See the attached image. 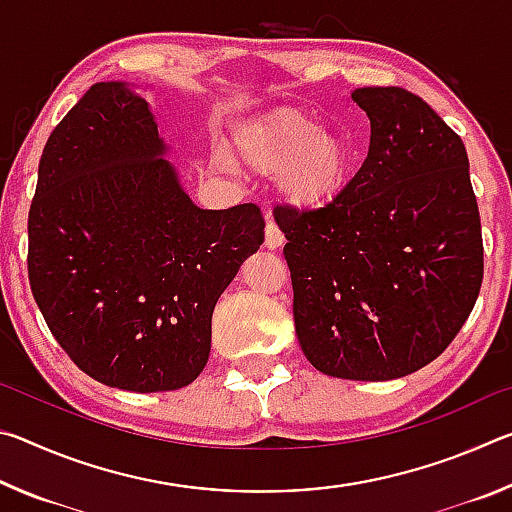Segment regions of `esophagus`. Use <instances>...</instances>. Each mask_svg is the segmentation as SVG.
Segmentation results:
<instances>
[{
    "label": "esophagus",
    "instance_id": "obj_1",
    "mask_svg": "<svg viewBox=\"0 0 512 512\" xmlns=\"http://www.w3.org/2000/svg\"><path fill=\"white\" fill-rule=\"evenodd\" d=\"M268 221H266V232H264V246L268 250H277L280 246H284V235L277 228L275 221L271 219V214H266Z\"/></svg>",
    "mask_w": 512,
    "mask_h": 512
}]
</instances>
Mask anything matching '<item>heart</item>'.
Listing matches in <instances>:
<instances>
[{
    "mask_svg": "<svg viewBox=\"0 0 512 512\" xmlns=\"http://www.w3.org/2000/svg\"><path fill=\"white\" fill-rule=\"evenodd\" d=\"M232 149L248 169L277 176L282 198L298 210L336 201L352 176L350 144L300 110L277 108L246 121L235 131Z\"/></svg>",
    "mask_w": 512,
    "mask_h": 512,
    "instance_id": "heart-1",
    "label": "heart"
}]
</instances>
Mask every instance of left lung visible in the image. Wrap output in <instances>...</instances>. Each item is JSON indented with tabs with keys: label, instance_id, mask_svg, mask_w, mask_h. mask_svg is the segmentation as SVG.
<instances>
[{
	"label": "left lung",
	"instance_id": "left-lung-1",
	"mask_svg": "<svg viewBox=\"0 0 512 512\" xmlns=\"http://www.w3.org/2000/svg\"><path fill=\"white\" fill-rule=\"evenodd\" d=\"M370 146L341 196L277 205L293 320L311 366L354 381L427 366L479 298L483 239L465 146L418 94L357 88Z\"/></svg>",
	"mask_w": 512,
	"mask_h": 512
}]
</instances>
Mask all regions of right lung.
<instances>
[{"label": "right lung", "mask_w": 512, "mask_h": 512, "mask_svg": "<svg viewBox=\"0 0 512 512\" xmlns=\"http://www.w3.org/2000/svg\"><path fill=\"white\" fill-rule=\"evenodd\" d=\"M124 83H94L49 135L29 210V284L67 357L101 384L176 391L201 375L212 311L264 241L255 203L201 210Z\"/></svg>", "instance_id": "obj_1"}]
</instances>
